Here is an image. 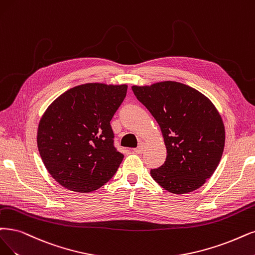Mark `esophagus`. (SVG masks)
<instances>
[{
  "mask_svg": "<svg viewBox=\"0 0 255 255\" xmlns=\"http://www.w3.org/2000/svg\"><path fill=\"white\" fill-rule=\"evenodd\" d=\"M144 148H145V145H144V144H139L138 147H136V148L133 149V151H134L135 153H137V154H140V153H143Z\"/></svg>",
  "mask_w": 255,
  "mask_h": 255,
  "instance_id": "1",
  "label": "esophagus"
}]
</instances>
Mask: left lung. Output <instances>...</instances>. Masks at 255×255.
<instances>
[{"label":"left lung","instance_id":"left-lung-1","mask_svg":"<svg viewBox=\"0 0 255 255\" xmlns=\"http://www.w3.org/2000/svg\"><path fill=\"white\" fill-rule=\"evenodd\" d=\"M132 91L156 120L167 148L165 163L150 170L153 180L174 194L199 189L214 173L224 151L219 111L204 94L182 83L132 86Z\"/></svg>","mask_w":255,"mask_h":255}]
</instances>
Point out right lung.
Here are the masks:
<instances>
[{"label": "right lung", "mask_w": 255, "mask_h": 255, "mask_svg": "<svg viewBox=\"0 0 255 255\" xmlns=\"http://www.w3.org/2000/svg\"><path fill=\"white\" fill-rule=\"evenodd\" d=\"M126 93L127 85L84 84L47 108L37 128V148L60 185L91 192L116 174L124 155L115 147L110 121Z\"/></svg>", "instance_id": "1"}]
</instances>
